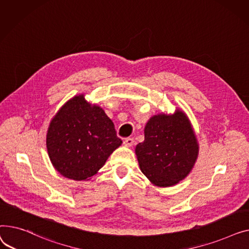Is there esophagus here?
<instances>
[{"mask_svg": "<svg viewBox=\"0 0 249 249\" xmlns=\"http://www.w3.org/2000/svg\"><path fill=\"white\" fill-rule=\"evenodd\" d=\"M135 141L133 138H126L124 141V144L125 145V147H131V145L134 144Z\"/></svg>", "mask_w": 249, "mask_h": 249, "instance_id": "obj_1", "label": "esophagus"}]
</instances>
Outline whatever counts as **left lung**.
Here are the masks:
<instances>
[{"label":"left lung","instance_id":"left-lung-1","mask_svg":"<svg viewBox=\"0 0 249 249\" xmlns=\"http://www.w3.org/2000/svg\"><path fill=\"white\" fill-rule=\"evenodd\" d=\"M198 153L193 127L180 109L172 115L152 116L144 126V141L136 147L141 171L159 187L174 186L185 179Z\"/></svg>","mask_w":249,"mask_h":249}]
</instances>
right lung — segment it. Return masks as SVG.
<instances>
[{
  "instance_id": "add662e5",
  "label": "right lung",
  "mask_w": 249,
  "mask_h": 249,
  "mask_svg": "<svg viewBox=\"0 0 249 249\" xmlns=\"http://www.w3.org/2000/svg\"><path fill=\"white\" fill-rule=\"evenodd\" d=\"M122 142L104 109L89 104L83 94L68 100L56 113L46 138L53 167L76 181L95 175Z\"/></svg>"
}]
</instances>
